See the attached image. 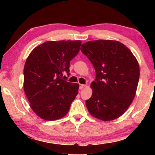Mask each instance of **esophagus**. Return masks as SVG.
I'll list each match as a JSON object with an SVG mask.
<instances>
[{"label": "esophagus", "instance_id": "34e87169", "mask_svg": "<svg viewBox=\"0 0 155 155\" xmlns=\"http://www.w3.org/2000/svg\"><path fill=\"white\" fill-rule=\"evenodd\" d=\"M85 85H83V84H81L80 85V86H79V88H80V90H82V89H83L84 87H85Z\"/></svg>", "mask_w": 155, "mask_h": 155}]
</instances>
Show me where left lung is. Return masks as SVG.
<instances>
[{"label": "left lung", "mask_w": 155, "mask_h": 155, "mask_svg": "<svg viewBox=\"0 0 155 155\" xmlns=\"http://www.w3.org/2000/svg\"><path fill=\"white\" fill-rule=\"evenodd\" d=\"M96 70L92 95L85 102L91 115L110 121L124 114L134 99L140 66L133 54L118 41L98 40L81 45Z\"/></svg>", "instance_id": "left-lung-1"}]
</instances>
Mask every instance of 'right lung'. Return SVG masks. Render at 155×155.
<instances>
[{
  "label": "right lung",
  "mask_w": 155,
  "mask_h": 155,
  "mask_svg": "<svg viewBox=\"0 0 155 155\" xmlns=\"http://www.w3.org/2000/svg\"><path fill=\"white\" fill-rule=\"evenodd\" d=\"M81 41H48L35 47L24 68V90L30 107L41 119L64 117L78 94L79 85L68 82L70 62L77 55Z\"/></svg>",
  "instance_id": "1"
}]
</instances>
